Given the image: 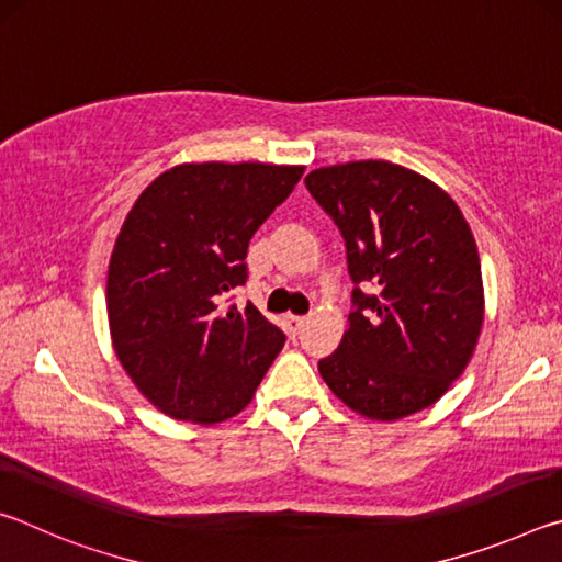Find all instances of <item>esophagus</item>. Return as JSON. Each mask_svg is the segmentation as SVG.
Listing matches in <instances>:
<instances>
[{"label":"esophagus","instance_id":"esophagus-1","mask_svg":"<svg viewBox=\"0 0 562 562\" xmlns=\"http://www.w3.org/2000/svg\"><path fill=\"white\" fill-rule=\"evenodd\" d=\"M307 325V317H300V315H288L284 317V327H288V335L290 337H297L300 331Z\"/></svg>","mask_w":562,"mask_h":562}]
</instances>
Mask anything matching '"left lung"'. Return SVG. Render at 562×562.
I'll return each mask as SVG.
<instances>
[{
    "label": "left lung",
    "mask_w": 562,
    "mask_h": 562,
    "mask_svg": "<svg viewBox=\"0 0 562 562\" xmlns=\"http://www.w3.org/2000/svg\"><path fill=\"white\" fill-rule=\"evenodd\" d=\"M345 237L349 329L319 374L376 422L422 412L449 392L479 345L481 260L469 223L429 178L389 160L317 168L304 178Z\"/></svg>",
    "instance_id": "obj_1"
}]
</instances>
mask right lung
I'll return each instance as SVG.
<instances>
[{
    "label": "right lung",
    "instance_id": "obj_1",
    "mask_svg": "<svg viewBox=\"0 0 562 562\" xmlns=\"http://www.w3.org/2000/svg\"><path fill=\"white\" fill-rule=\"evenodd\" d=\"M302 173L183 164L133 203L109 262V327L131 382L164 414L193 424L240 414L280 355L282 331L225 297L247 280L250 237Z\"/></svg>",
    "mask_w": 562,
    "mask_h": 562
}]
</instances>
